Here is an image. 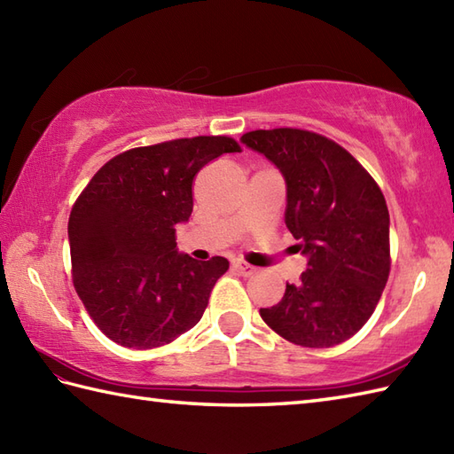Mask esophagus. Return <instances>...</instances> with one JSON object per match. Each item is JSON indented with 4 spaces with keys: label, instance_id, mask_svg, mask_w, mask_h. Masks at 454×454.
Here are the masks:
<instances>
[{
    "label": "esophagus",
    "instance_id": "esophagus-1",
    "mask_svg": "<svg viewBox=\"0 0 454 454\" xmlns=\"http://www.w3.org/2000/svg\"><path fill=\"white\" fill-rule=\"evenodd\" d=\"M234 269L242 277H252L255 273V267H252L249 263H244V262H234Z\"/></svg>",
    "mask_w": 454,
    "mask_h": 454
}]
</instances>
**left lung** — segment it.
Returning a JSON list of instances; mask_svg holds the SVG:
<instances>
[{
	"label": "left lung",
	"mask_w": 454,
	"mask_h": 454,
	"mask_svg": "<svg viewBox=\"0 0 454 454\" xmlns=\"http://www.w3.org/2000/svg\"><path fill=\"white\" fill-rule=\"evenodd\" d=\"M286 181L285 222L308 257L301 283L262 308L286 341L333 347L372 316L390 275V216L380 187L340 144L302 129L246 132Z\"/></svg>",
	"instance_id": "left-lung-1"
}]
</instances>
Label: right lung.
<instances>
[{"instance_id":"1","label":"right lung","mask_w":454,"mask_h":454,"mask_svg":"<svg viewBox=\"0 0 454 454\" xmlns=\"http://www.w3.org/2000/svg\"><path fill=\"white\" fill-rule=\"evenodd\" d=\"M230 137L132 148L109 160L74 202L67 222L72 281L99 330L129 349H153L195 325L228 259L177 254L176 226L192 212V181Z\"/></svg>"}]
</instances>
